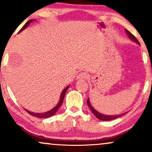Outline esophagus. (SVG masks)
<instances>
[{"mask_svg": "<svg viewBox=\"0 0 152 152\" xmlns=\"http://www.w3.org/2000/svg\"><path fill=\"white\" fill-rule=\"evenodd\" d=\"M87 78H88V74L85 72H81L77 75L78 79L83 80V79H86Z\"/></svg>", "mask_w": 152, "mask_h": 152, "instance_id": "1", "label": "esophagus"}]
</instances>
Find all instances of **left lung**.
Masks as SVG:
<instances>
[{
  "mask_svg": "<svg viewBox=\"0 0 152 152\" xmlns=\"http://www.w3.org/2000/svg\"><path fill=\"white\" fill-rule=\"evenodd\" d=\"M126 32L127 33V34L129 35V38H131V39H132L133 41H135L136 43H139V41H138L137 38H136L135 36H134V35H132V34H131V33L128 30H126ZM87 104H88V107L90 108L91 111L92 113H93V114L95 115L96 117L97 118H99V119L102 120V121H110V120L115 119V118L120 117V116H123L124 114H123L121 115H116V116H106V115L102 114H101V113L98 112L96 110H95L93 107H92L91 104V103L89 102V99H88V100H87Z\"/></svg>",
  "mask_w": 152,
  "mask_h": 152,
  "instance_id": "obj_1",
  "label": "left lung"
}]
</instances>
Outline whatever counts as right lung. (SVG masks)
<instances>
[{"label": "right lung", "instance_id": "1", "mask_svg": "<svg viewBox=\"0 0 152 152\" xmlns=\"http://www.w3.org/2000/svg\"><path fill=\"white\" fill-rule=\"evenodd\" d=\"M31 21H33V20H29L26 23L25 25L23 26V28H22L21 29H20V31H19V32H20V31H22L23 30V29H25L27 27V26L29 25V23H31ZM69 86L66 87V88H64V91H62L61 94L60 101H59L58 104H57V106H55V107H54L53 109L50 110V111H48V112H46V113H43V114H40V113H39V114H36V113L31 112V111H27V110H26V111H27V112L28 113V114H30L31 115H32V116H36V117H38V118H48V117H50V116H53V115L55 114V113L57 111H58V109H59V108H60V106H61V104H62V103H63V101H64V96H65L66 92V91H67L68 88H69Z\"/></svg>", "mask_w": 152, "mask_h": 152}]
</instances>
